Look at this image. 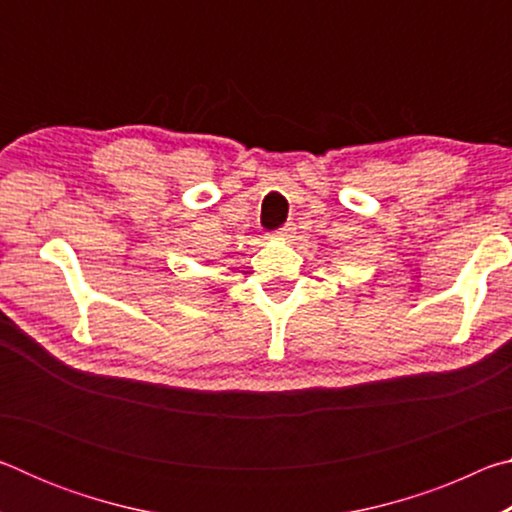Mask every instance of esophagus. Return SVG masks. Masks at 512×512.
Listing matches in <instances>:
<instances>
[{
	"label": "esophagus",
	"mask_w": 512,
	"mask_h": 512,
	"mask_svg": "<svg viewBox=\"0 0 512 512\" xmlns=\"http://www.w3.org/2000/svg\"><path fill=\"white\" fill-rule=\"evenodd\" d=\"M293 237V228L291 225H284L282 230H277L275 235H271V239H277V241H287V239H291Z\"/></svg>",
	"instance_id": "esophagus-1"
}]
</instances>
